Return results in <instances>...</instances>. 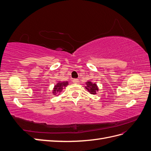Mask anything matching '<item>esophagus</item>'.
Wrapping results in <instances>:
<instances>
[{
    "mask_svg": "<svg viewBox=\"0 0 151 151\" xmlns=\"http://www.w3.org/2000/svg\"><path fill=\"white\" fill-rule=\"evenodd\" d=\"M72 82H73V83H78V82H79V80L77 79H74L72 80Z\"/></svg>",
    "mask_w": 151,
    "mask_h": 151,
    "instance_id": "1",
    "label": "esophagus"
}]
</instances>
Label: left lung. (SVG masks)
Instances as JSON below:
<instances>
[{
  "label": "left lung",
  "mask_w": 151,
  "mask_h": 151,
  "mask_svg": "<svg viewBox=\"0 0 151 151\" xmlns=\"http://www.w3.org/2000/svg\"><path fill=\"white\" fill-rule=\"evenodd\" d=\"M86 89L88 91V92L91 94H96L97 91H98V87L96 83H93L92 82L88 81L86 83Z\"/></svg>",
  "instance_id": "8db88e82"
}]
</instances>
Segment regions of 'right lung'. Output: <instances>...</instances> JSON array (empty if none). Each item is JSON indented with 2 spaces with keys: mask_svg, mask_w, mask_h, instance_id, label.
Listing matches in <instances>:
<instances>
[{
  "mask_svg": "<svg viewBox=\"0 0 151 151\" xmlns=\"http://www.w3.org/2000/svg\"><path fill=\"white\" fill-rule=\"evenodd\" d=\"M68 83L67 81L63 82V83H60V81L58 82L56 85H55L52 93L53 94V95L60 94V93L62 91L63 89L66 88V86H68Z\"/></svg>",
  "mask_w": 151,
  "mask_h": 151,
  "instance_id": "add662e5",
  "label": "right lung"
}]
</instances>
